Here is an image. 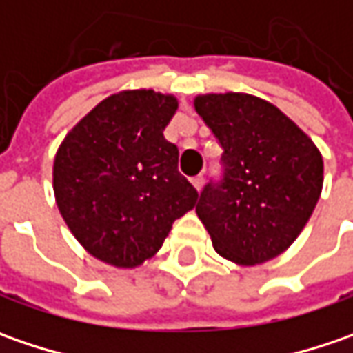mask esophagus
I'll list each match as a JSON object with an SVG mask.
<instances>
[{"instance_id":"1","label":"esophagus","mask_w":353,"mask_h":353,"mask_svg":"<svg viewBox=\"0 0 353 353\" xmlns=\"http://www.w3.org/2000/svg\"><path fill=\"white\" fill-rule=\"evenodd\" d=\"M192 184H194V188H196V190H200V188H202V184H204V176H202V174L194 176V179H192Z\"/></svg>"}]
</instances>
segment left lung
<instances>
[{"mask_svg":"<svg viewBox=\"0 0 353 353\" xmlns=\"http://www.w3.org/2000/svg\"><path fill=\"white\" fill-rule=\"evenodd\" d=\"M198 116L222 147V174L198 196L196 214L222 257L257 265L303 232L322 192V155L273 103L250 94H208Z\"/></svg>","mask_w":353,"mask_h":353,"instance_id":"8db88e82","label":"left lung"}]
</instances>
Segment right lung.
Listing matches in <instances>:
<instances>
[{"label":"right lung","mask_w":353,"mask_h":353,"mask_svg":"<svg viewBox=\"0 0 353 353\" xmlns=\"http://www.w3.org/2000/svg\"><path fill=\"white\" fill-rule=\"evenodd\" d=\"M179 102L153 90L100 102L59 147L52 169L62 218L84 250L116 267L155 255L198 192L163 131Z\"/></svg>","instance_id":"obj_1"}]
</instances>
